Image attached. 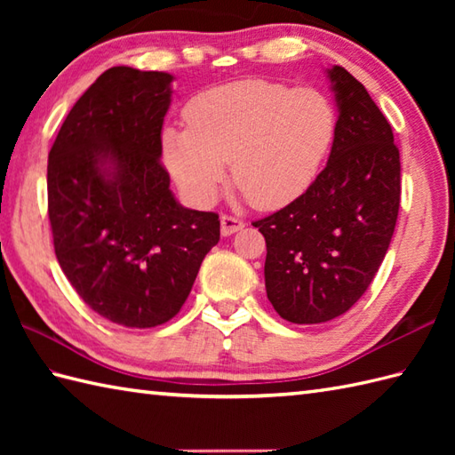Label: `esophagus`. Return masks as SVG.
<instances>
[{
	"mask_svg": "<svg viewBox=\"0 0 455 455\" xmlns=\"http://www.w3.org/2000/svg\"><path fill=\"white\" fill-rule=\"evenodd\" d=\"M240 228H244V220H240L236 217H230V215L220 217V235L222 236L235 235V233H238Z\"/></svg>",
	"mask_w": 455,
	"mask_h": 455,
	"instance_id": "34e87169",
	"label": "esophagus"
}]
</instances>
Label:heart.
Returning a JSON list of instances; mask_svg holds the SVG:
<instances>
[{
	"mask_svg": "<svg viewBox=\"0 0 455 455\" xmlns=\"http://www.w3.org/2000/svg\"><path fill=\"white\" fill-rule=\"evenodd\" d=\"M183 117L188 129L162 134V156L180 189L207 205L230 162L235 186L262 211L285 207L311 188L338 129L326 93L262 78L201 92Z\"/></svg>",
	"mask_w": 455,
	"mask_h": 455,
	"instance_id": "heart-1",
	"label": "heart"
}]
</instances>
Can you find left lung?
<instances>
[{"label":"left lung","mask_w":455,"mask_h":455,"mask_svg":"<svg viewBox=\"0 0 455 455\" xmlns=\"http://www.w3.org/2000/svg\"><path fill=\"white\" fill-rule=\"evenodd\" d=\"M328 78L338 129L326 168L301 197L252 222L266 238L269 303L295 324L350 311L387 254L401 203L391 124L342 66H332Z\"/></svg>","instance_id":"1"}]
</instances>
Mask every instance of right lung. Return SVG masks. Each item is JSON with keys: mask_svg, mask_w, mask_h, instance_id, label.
<instances>
[{"mask_svg": "<svg viewBox=\"0 0 455 455\" xmlns=\"http://www.w3.org/2000/svg\"><path fill=\"white\" fill-rule=\"evenodd\" d=\"M172 80L109 68L76 101L48 152L58 264L85 305L129 328L176 316L220 238L217 212L181 207L160 162Z\"/></svg>", "mask_w": 455, "mask_h": 455, "instance_id": "1", "label": "right lung"}]
</instances>
